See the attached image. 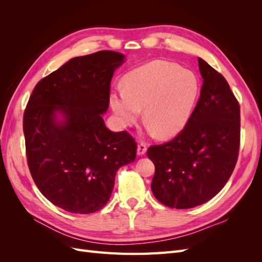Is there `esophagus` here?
Masks as SVG:
<instances>
[{"label": "esophagus", "mask_w": 262, "mask_h": 262, "mask_svg": "<svg viewBox=\"0 0 262 262\" xmlns=\"http://www.w3.org/2000/svg\"><path fill=\"white\" fill-rule=\"evenodd\" d=\"M146 149H147V146L146 144L144 143V142H141V143L138 144V155H144L146 153Z\"/></svg>", "instance_id": "1"}]
</instances>
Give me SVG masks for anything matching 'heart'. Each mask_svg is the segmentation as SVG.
<instances>
[{"label":"heart","mask_w":262,"mask_h":262,"mask_svg":"<svg viewBox=\"0 0 262 262\" xmlns=\"http://www.w3.org/2000/svg\"><path fill=\"white\" fill-rule=\"evenodd\" d=\"M199 93L193 72L178 64L153 61L131 71L124 89L114 92L110 104L123 124H132L141 116L150 129L162 137L176 134L191 116Z\"/></svg>","instance_id":"heart-1"}]
</instances>
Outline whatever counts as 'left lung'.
<instances>
[{
    "instance_id": "1",
    "label": "left lung",
    "mask_w": 262,
    "mask_h": 262,
    "mask_svg": "<svg viewBox=\"0 0 262 262\" xmlns=\"http://www.w3.org/2000/svg\"><path fill=\"white\" fill-rule=\"evenodd\" d=\"M200 98L185 128L171 141L152 145V192L168 208L190 209L215 196L235 168L241 143V108L225 77L198 58Z\"/></svg>"
}]
</instances>
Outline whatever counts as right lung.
Returning <instances> with one entry per match:
<instances>
[{"label": "right lung", "instance_id": "right-lung-1", "mask_svg": "<svg viewBox=\"0 0 262 262\" xmlns=\"http://www.w3.org/2000/svg\"><path fill=\"white\" fill-rule=\"evenodd\" d=\"M123 61V54L108 50L71 59L39 81L27 102L23 130L31 177L47 199L68 212L104 208L118 169L136 160L133 137L108 130L101 117Z\"/></svg>", "mask_w": 262, "mask_h": 262}]
</instances>
